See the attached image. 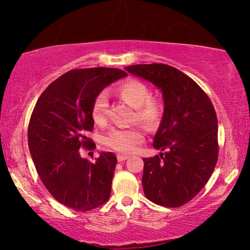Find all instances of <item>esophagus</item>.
<instances>
[{
	"mask_svg": "<svg viewBox=\"0 0 250 250\" xmlns=\"http://www.w3.org/2000/svg\"><path fill=\"white\" fill-rule=\"evenodd\" d=\"M117 158H118V161H119V162H122V161H125V160H126V159H129L130 156H129V155H126V154H118V155H117Z\"/></svg>",
	"mask_w": 250,
	"mask_h": 250,
	"instance_id": "1",
	"label": "esophagus"
}]
</instances>
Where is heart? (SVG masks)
Segmentation results:
<instances>
[{"label":"heart","instance_id":"heart-1","mask_svg":"<svg viewBox=\"0 0 250 250\" xmlns=\"http://www.w3.org/2000/svg\"><path fill=\"white\" fill-rule=\"evenodd\" d=\"M117 92L125 103L135 109L134 119L140 121L146 128H158L162 119V110L155 100L151 99L150 88L138 80H128L120 83ZM109 100L104 92L96 97L92 104L91 116L97 125H104L107 120ZM145 140V133L139 126L112 129L105 137V143L111 149L129 153Z\"/></svg>","mask_w":250,"mask_h":250}]
</instances>
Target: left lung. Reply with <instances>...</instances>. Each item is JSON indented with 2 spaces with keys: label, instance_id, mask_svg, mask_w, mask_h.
<instances>
[{
  "label": "left lung",
  "instance_id": "left-lung-1",
  "mask_svg": "<svg viewBox=\"0 0 250 250\" xmlns=\"http://www.w3.org/2000/svg\"><path fill=\"white\" fill-rule=\"evenodd\" d=\"M125 69L153 83L162 92L164 103L162 120L153 138V146L161 152L143 159L145 195L161 206L184 205L204 188L216 166L215 109L202 88L174 67L145 64Z\"/></svg>",
  "mask_w": 250,
  "mask_h": 250
}]
</instances>
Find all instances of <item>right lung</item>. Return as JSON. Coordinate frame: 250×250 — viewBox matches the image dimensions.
Here are the masks:
<instances>
[{
	"mask_svg": "<svg viewBox=\"0 0 250 250\" xmlns=\"http://www.w3.org/2000/svg\"><path fill=\"white\" fill-rule=\"evenodd\" d=\"M126 76L117 68L67 71L46 88L28 125V147L42 182L54 198L78 211L103 205L111 192L117 156L101 152L95 162L80 156L90 146L94 100L105 87Z\"/></svg>",
	"mask_w": 250,
	"mask_h": 250,
	"instance_id": "add662e5",
	"label": "right lung"
}]
</instances>
